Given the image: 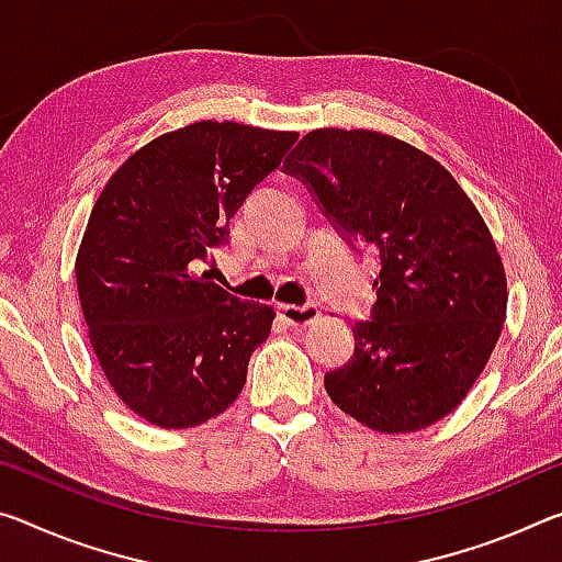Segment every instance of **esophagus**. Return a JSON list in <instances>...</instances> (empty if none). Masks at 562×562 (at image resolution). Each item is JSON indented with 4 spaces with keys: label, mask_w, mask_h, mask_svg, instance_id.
<instances>
[{
    "label": "esophagus",
    "mask_w": 562,
    "mask_h": 562,
    "mask_svg": "<svg viewBox=\"0 0 562 562\" xmlns=\"http://www.w3.org/2000/svg\"><path fill=\"white\" fill-rule=\"evenodd\" d=\"M278 313L284 319V323L292 325V327H305L310 323H315L319 317L317 307L315 305H278Z\"/></svg>",
    "instance_id": "34e87169"
}]
</instances>
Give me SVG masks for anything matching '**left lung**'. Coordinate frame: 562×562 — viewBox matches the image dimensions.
<instances>
[{"label":"left lung","mask_w":562,"mask_h":562,"mask_svg":"<svg viewBox=\"0 0 562 562\" xmlns=\"http://www.w3.org/2000/svg\"><path fill=\"white\" fill-rule=\"evenodd\" d=\"M284 169L380 257L372 319L352 325V358L325 375L329 400L387 435L442 420L505 323V267L485 220L438 159L375 130L307 132Z\"/></svg>","instance_id":"1"}]
</instances>
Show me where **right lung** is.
<instances>
[{
  "instance_id": "1",
  "label": "right lung",
  "mask_w": 562,
  "mask_h": 562,
  "mask_svg": "<svg viewBox=\"0 0 562 562\" xmlns=\"http://www.w3.org/2000/svg\"><path fill=\"white\" fill-rule=\"evenodd\" d=\"M295 142L297 132L202 120L139 147L97 198L75 262L79 305L106 382L142 420L184 430L243 393L274 310L198 267Z\"/></svg>"
}]
</instances>
